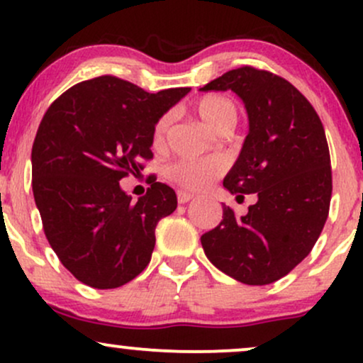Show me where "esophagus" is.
Wrapping results in <instances>:
<instances>
[{
  "label": "esophagus",
  "instance_id": "obj_1",
  "mask_svg": "<svg viewBox=\"0 0 363 363\" xmlns=\"http://www.w3.org/2000/svg\"><path fill=\"white\" fill-rule=\"evenodd\" d=\"M193 198H194V196L191 193H186V191H177V201L181 203V205H184V203H189Z\"/></svg>",
  "mask_w": 363,
  "mask_h": 363
}]
</instances>
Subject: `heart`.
Returning a JSON list of instances; mask_svg holds the SVG:
<instances>
[{
    "label": "heart",
    "instance_id": "1",
    "mask_svg": "<svg viewBox=\"0 0 363 363\" xmlns=\"http://www.w3.org/2000/svg\"><path fill=\"white\" fill-rule=\"evenodd\" d=\"M196 112L205 123L218 133L225 129H232L237 124V107L228 97L223 95H205L196 102ZM172 123V114H164L153 126L152 141L157 148L164 147L165 138ZM223 172V164L213 158L206 160H193V158H182L176 164L169 165L165 176L169 181L176 182L177 186L184 187L187 191H201L211 184L215 177Z\"/></svg>",
    "mask_w": 363,
    "mask_h": 363
}]
</instances>
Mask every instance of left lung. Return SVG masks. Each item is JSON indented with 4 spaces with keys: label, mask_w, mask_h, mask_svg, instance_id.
Segmentation results:
<instances>
[{
    "label": "left lung",
    "mask_w": 363,
    "mask_h": 363,
    "mask_svg": "<svg viewBox=\"0 0 363 363\" xmlns=\"http://www.w3.org/2000/svg\"><path fill=\"white\" fill-rule=\"evenodd\" d=\"M199 90H232L244 102L249 131L223 187L257 196L244 216L223 205V220L201 235V245L234 280L268 285L311 252L326 223L333 191L326 133L311 102L269 72L242 66Z\"/></svg>",
    "instance_id": "obj_1"
}]
</instances>
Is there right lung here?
I'll use <instances>...</instances> for the list:
<instances>
[{
  "instance_id": "obj_1",
  "label": "right lung",
  "mask_w": 363,
  "mask_h": 363,
  "mask_svg": "<svg viewBox=\"0 0 363 363\" xmlns=\"http://www.w3.org/2000/svg\"><path fill=\"white\" fill-rule=\"evenodd\" d=\"M148 94L116 77L78 83L51 104L32 147V191L52 251L77 280L118 289L152 259L155 227L174 213L172 187L133 201L119 181L152 153L158 118L189 94Z\"/></svg>"
}]
</instances>
